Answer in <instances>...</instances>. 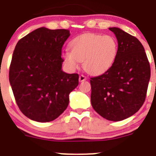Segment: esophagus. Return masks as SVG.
Returning <instances> with one entry per match:
<instances>
[{
	"mask_svg": "<svg viewBox=\"0 0 156 156\" xmlns=\"http://www.w3.org/2000/svg\"><path fill=\"white\" fill-rule=\"evenodd\" d=\"M87 80V77L84 75H79V81H83Z\"/></svg>",
	"mask_w": 156,
	"mask_h": 156,
	"instance_id": "34e87169",
	"label": "esophagus"
}]
</instances>
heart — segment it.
I'll return each mask as SVG.
<instances>
[{
    "mask_svg": "<svg viewBox=\"0 0 156 156\" xmlns=\"http://www.w3.org/2000/svg\"><path fill=\"white\" fill-rule=\"evenodd\" d=\"M71 51L63 54L65 62L73 69L83 62L85 71L91 75H100L108 71L115 62L118 43L111 35L83 34L70 43Z\"/></svg>",
    "mask_w": 156,
    "mask_h": 156,
    "instance_id": "obj_1",
    "label": "heart"
}]
</instances>
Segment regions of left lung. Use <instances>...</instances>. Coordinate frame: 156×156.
I'll return each instance as SVG.
<instances>
[{
  "mask_svg": "<svg viewBox=\"0 0 156 156\" xmlns=\"http://www.w3.org/2000/svg\"><path fill=\"white\" fill-rule=\"evenodd\" d=\"M118 42L112 66L90 78L91 104L105 119L120 121L143 105L150 78V66L144 46L136 37L117 27H110Z\"/></svg>",
  "mask_w": 156,
  "mask_h": 156,
  "instance_id": "left-lung-1",
  "label": "left lung"
}]
</instances>
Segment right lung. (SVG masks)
I'll list each match as a JSON object with an SVG mask.
<instances>
[{"instance_id": "1", "label": "right lung", "mask_w": 156, "mask_h": 156, "mask_svg": "<svg viewBox=\"0 0 156 156\" xmlns=\"http://www.w3.org/2000/svg\"><path fill=\"white\" fill-rule=\"evenodd\" d=\"M66 29L39 27L17 42L9 79L16 104L29 119L50 122L66 109L69 95L78 85V74L62 71Z\"/></svg>"}]
</instances>
